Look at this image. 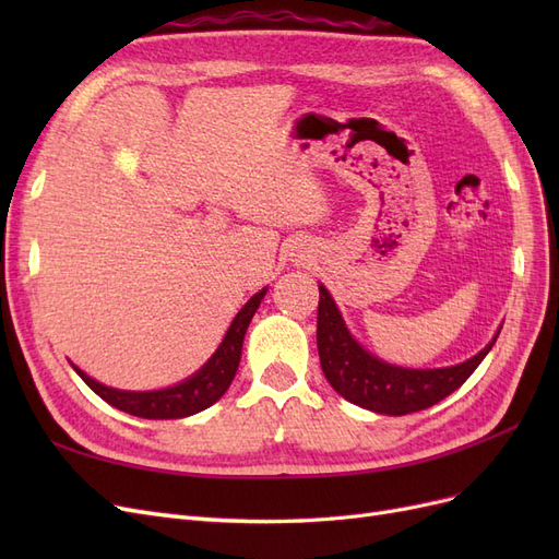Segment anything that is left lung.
<instances>
[{"label": "left lung", "instance_id": "obj_1", "mask_svg": "<svg viewBox=\"0 0 559 559\" xmlns=\"http://www.w3.org/2000/svg\"><path fill=\"white\" fill-rule=\"evenodd\" d=\"M501 331V329H499ZM495 333L478 354L448 368H403L378 359L364 349L337 310L324 284H319L317 310V349L321 370L337 394L354 405L380 415H408L431 408L433 403L460 389L487 352L497 343Z\"/></svg>", "mask_w": 559, "mask_h": 559}]
</instances>
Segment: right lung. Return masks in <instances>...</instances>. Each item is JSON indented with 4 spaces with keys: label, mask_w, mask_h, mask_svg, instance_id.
<instances>
[{
    "label": "right lung",
    "mask_w": 559,
    "mask_h": 559,
    "mask_svg": "<svg viewBox=\"0 0 559 559\" xmlns=\"http://www.w3.org/2000/svg\"><path fill=\"white\" fill-rule=\"evenodd\" d=\"M267 286H263L259 294H253L245 302L242 310L235 314L222 345L216 347V352L207 359V364L200 370H195L191 378H186L173 386L151 389V392H128V389H116V386L97 382L95 378L83 373L79 366H74L72 361L70 364L76 370V376L86 382L99 399L128 415L144 417V419H181V417L195 415L222 399L226 394V389L230 386L235 373H238L245 333L249 329L253 312L259 310Z\"/></svg>",
    "instance_id": "right-lung-1"
}]
</instances>
